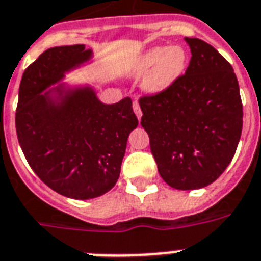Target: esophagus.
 Instances as JSON below:
<instances>
[{
  "mask_svg": "<svg viewBox=\"0 0 261 261\" xmlns=\"http://www.w3.org/2000/svg\"><path fill=\"white\" fill-rule=\"evenodd\" d=\"M133 109H134L135 115H137V117L138 119H141V116H142V111H141V107H139V102L137 101V99H134L133 101Z\"/></svg>",
  "mask_w": 261,
  "mask_h": 261,
  "instance_id": "obj_1",
  "label": "esophagus"
}]
</instances>
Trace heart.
<instances>
[{
    "mask_svg": "<svg viewBox=\"0 0 261 261\" xmlns=\"http://www.w3.org/2000/svg\"><path fill=\"white\" fill-rule=\"evenodd\" d=\"M186 53L179 46H154L139 56L133 67L134 75H145L142 87L148 93L166 90L175 79L184 72Z\"/></svg>",
    "mask_w": 261,
    "mask_h": 261,
    "instance_id": "1",
    "label": "heart"
}]
</instances>
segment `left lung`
<instances>
[{
    "label": "left lung",
    "mask_w": 261,
    "mask_h": 261,
    "mask_svg": "<svg viewBox=\"0 0 261 261\" xmlns=\"http://www.w3.org/2000/svg\"><path fill=\"white\" fill-rule=\"evenodd\" d=\"M192 59L166 90L139 98L159 174L171 188H205L223 174L241 138L242 102L231 64L210 43L185 38Z\"/></svg>",
    "instance_id": "obj_1"
}]
</instances>
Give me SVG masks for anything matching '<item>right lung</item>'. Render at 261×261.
<instances>
[{
	"instance_id": "right-lung-1",
	"label": "right lung",
	"mask_w": 261,
	"mask_h": 261,
	"mask_svg": "<svg viewBox=\"0 0 261 261\" xmlns=\"http://www.w3.org/2000/svg\"><path fill=\"white\" fill-rule=\"evenodd\" d=\"M90 57L85 45L43 51L23 72L15 117L20 148L38 178L75 200L115 186L127 138L138 126L130 97L102 104L91 87L65 89L63 83L44 91Z\"/></svg>"
}]
</instances>
